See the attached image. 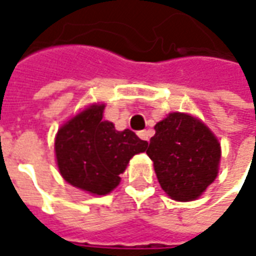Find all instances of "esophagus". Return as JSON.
<instances>
[{
  "label": "esophagus",
  "instance_id": "obj_1",
  "mask_svg": "<svg viewBox=\"0 0 256 256\" xmlns=\"http://www.w3.org/2000/svg\"><path fill=\"white\" fill-rule=\"evenodd\" d=\"M138 136L142 138V140H144V142H148V140H150V132H148V130H138Z\"/></svg>",
  "mask_w": 256,
  "mask_h": 256
}]
</instances>
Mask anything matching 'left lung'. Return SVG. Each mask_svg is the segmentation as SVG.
<instances>
[{
    "instance_id": "1",
    "label": "left lung",
    "mask_w": 256,
    "mask_h": 256,
    "mask_svg": "<svg viewBox=\"0 0 256 256\" xmlns=\"http://www.w3.org/2000/svg\"><path fill=\"white\" fill-rule=\"evenodd\" d=\"M146 155L163 191L178 202L198 199L216 179L220 144L208 126L191 114L172 112L155 126Z\"/></svg>"
}]
</instances>
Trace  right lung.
I'll return each instance as SVG.
<instances>
[{
  "label": "right lung",
  "instance_id": "1",
  "mask_svg": "<svg viewBox=\"0 0 256 256\" xmlns=\"http://www.w3.org/2000/svg\"><path fill=\"white\" fill-rule=\"evenodd\" d=\"M104 104H92L61 126L54 140L57 167L65 182L93 195H106L120 183L130 160L148 142L130 130H116L102 120Z\"/></svg>",
  "mask_w": 256,
  "mask_h": 256
}]
</instances>
